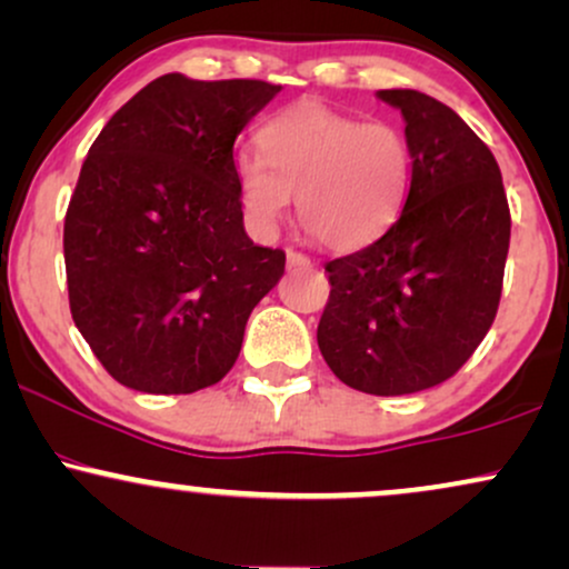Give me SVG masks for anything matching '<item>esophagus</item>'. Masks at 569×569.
<instances>
[{
	"label": "esophagus",
	"mask_w": 569,
	"mask_h": 569,
	"mask_svg": "<svg viewBox=\"0 0 569 569\" xmlns=\"http://www.w3.org/2000/svg\"><path fill=\"white\" fill-rule=\"evenodd\" d=\"M286 262H289V268H312V260H309L307 254H301V251H293V249L286 251Z\"/></svg>",
	"instance_id": "obj_1"
}]
</instances>
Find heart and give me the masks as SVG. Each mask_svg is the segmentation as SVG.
Listing matches in <instances>:
<instances>
[{
	"mask_svg": "<svg viewBox=\"0 0 569 569\" xmlns=\"http://www.w3.org/2000/svg\"><path fill=\"white\" fill-rule=\"evenodd\" d=\"M260 147L236 157L241 207L260 233L276 231L297 197L301 226L322 247L362 249L393 226L412 183V147L397 126L315 102L272 118Z\"/></svg>",
	"mask_w": 569,
	"mask_h": 569,
	"instance_id": "obj_1",
	"label": "heart"
}]
</instances>
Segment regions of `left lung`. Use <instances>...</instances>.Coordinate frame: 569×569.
<instances>
[{
    "instance_id": "1",
    "label": "left lung",
    "mask_w": 569,
    "mask_h": 569,
    "mask_svg": "<svg viewBox=\"0 0 569 569\" xmlns=\"http://www.w3.org/2000/svg\"><path fill=\"white\" fill-rule=\"evenodd\" d=\"M412 147L399 220L326 264L318 347L338 380L401 397L449 380L483 341L501 299L509 204L491 149L459 114L415 89H386Z\"/></svg>"
}]
</instances>
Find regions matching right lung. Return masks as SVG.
<instances>
[{
    "label": "right lung",
    "mask_w": 569,
    "mask_h": 569,
    "mask_svg": "<svg viewBox=\"0 0 569 569\" xmlns=\"http://www.w3.org/2000/svg\"><path fill=\"white\" fill-rule=\"evenodd\" d=\"M280 86L160 76L107 120L64 214L76 328L133 391L193 393L233 368L286 268L243 231L233 143Z\"/></svg>",
    "instance_id": "obj_1"
}]
</instances>
